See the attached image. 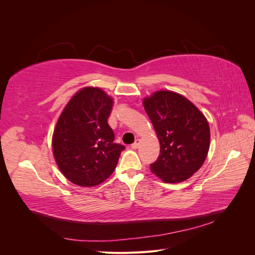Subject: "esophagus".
Instances as JSON below:
<instances>
[{
  "label": "esophagus",
  "mask_w": 255,
  "mask_h": 255,
  "mask_svg": "<svg viewBox=\"0 0 255 255\" xmlns=\"http://www.w3.org/2000/svg\"><path fill=\"white\" fill-rule=\"evenodd\" d=\"M139 144H140V140H139V139H136L135 142H134L132 145H130V146H132V149H137L138 146H139Z\"/></svg>",
  "instance_id": "obj_1"
}]
</instances>
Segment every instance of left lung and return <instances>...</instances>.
<instances>
[{"instance_id":"1","label":"left lung","mask_w":255,"mask_h":255,"mask_svg":"<svg viewBox=\"0 0 255 255\" xmlns=\"http://www.w3.org/2000/svg\"><path fill=\"white\" fill-rule=\"evenodd\" d=\"M142 104L159 141V156L151 171L165 183L188 180L204 164L211 144L205 116L187 98L171 90H158Z\"/></svg>"}]
</instances>
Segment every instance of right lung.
Masks as SVG:
<instances>
[{"label":"right lung","instance_id":"1","mask_svg":"<svg viewBox=\"0 0 255 255\" xmlns=\"http://www.w3.org/2000/svg\"><path fill=\"white\" fill-rule=\"evenodd\" d=\"M114 99L99 88L87 86L69 100L54 128L52 150L66 179L92 187L103 183L117 166L122 144L107 123Z\"/></svg>","mask_w":255,"mask_h":255}]
</instances>
